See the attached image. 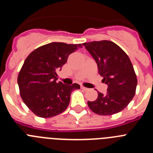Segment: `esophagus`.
Returning a JSON list of instances; mask_svg holds the SVG:
<instances>
[{
	"instance_id": "34e87169",
	"label": "esophagus",
	"mask_w": 153,
	"mask_h": 153,
	"mask_svg": "<svg viewBox=\"0 0 153 153\" xmlns=\"http://www.w3.org/2000/svg\"><path fill=\"white\" fill-rule=\"evenodd\" d=\"M81 89H83V90H85V91H87V90H89L88 88H86V87H85V86H81Z\"/></svg>"
}]
</instances>
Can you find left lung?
<instances>
[{"label": "left lung", "mask_w": 153, "mask_h": 153, "mask_svg": "<svg viewBox=\"0 0 153 153\" xmlns=\"http://www.w3.org/2000/svg\"><path fill=\"white\" fill-rule=\"evenodd\" d=\"M95 60L102 82L108 86L106 94L98 92L95 101H88L93 113L102 116L122 111L136 93L137 79L128 55L117 44L109 40L83 44Z\"/></svg>", "instance_id": "1"}]
</instances>
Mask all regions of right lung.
<instances>
[{"instance_id": "1", "label": "right lung", "mask_w": 153, "mask_h": 153, "mask_svg": "<svg viewBox=\"0 0 153 153\" xmlns=\"http://www.w3.org/2000/svg\"><path fill=\"white\" fill-rule=\"evenodd\" d=\"M81 47V44L53 42L36 48L27 57L17 83L24 102L37 117L50 118L63 113L71 93L80 88L77 83H56V72L67 63L69 55Z\"/></svg>"}]
</instances>
